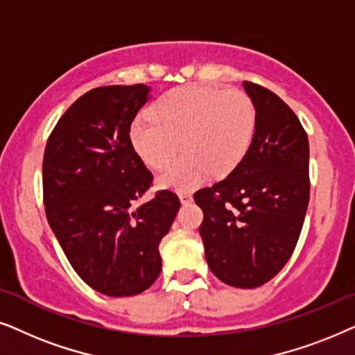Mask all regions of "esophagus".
<instances>
[{
	"label": "esophagus",
	"instance_id": "1",
	"mask_svg": "<svg viewBox=\"0 0 355 355\" xmlns=\"http://www.w3.org/2000/svg\"><path fill=\"white\" fill-rule=\"evenodd\" d=\"M178 198H180L182 205H188V202L193 201V196L190 193H178Z\"/></svg>",
	"mask_w": 355,
	"mask_h": 355
}]
</instances>
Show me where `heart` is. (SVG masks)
<instances>
[{"instance_id": "b5f03b06", "label": "heart", "mask_w": 355, "mask_h": 355, "mask_svg": "<svg viewBox=\"0 0 355 355\" xmlns=\"http://www.w3.org/2000/svg\"><path fill=\"white\" fill-rule=\"evenodd\" d=\"M138 116L130 141L139 159L162 170L180 148L185 154L165 168L159 182L165 188L191 190L207 175H225L237 167L254 133V105L237 89L183 86L170 91Z\"/></svg>"}]
</instances>
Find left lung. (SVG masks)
Listing matches in <instances>:
<instances>
[{
  "label": "left lung",
  "mask_w": 355,
  "mask_h": 355,
  "mask_svg": "<svg viewBox=\"0 0 355 355\" xmlns=\"http://www.w3.org/2000/svg\"><path fill=\"white\" fill-rule=\"evenodd\" d=\"M257 120L252 144L224 180L195 193L206 261L225 284L253 289L294 253L310 200L309 138L287 103L243 83Z\"/></svg>",
  "instance_id": "obj_1"
}]
</instances>
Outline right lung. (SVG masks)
<instances>
[{
  "label": "right lung",
  "instance_id": "add662e5",
  "mask_svg": "<svg viewBox=\"0 0 355 355\" xmlns=\"http://www.w3.org/2000/svg\"><path fill=\"white\" fill-rule=\"evenodd\" d=\"M149 91L144 84L92 89L64 112L45 148L49 224L79 277L110 297L154 284L159 243L180 209L168 190L136 206L154 177L135 153L130 128Z\"/></svg>",
  "mask_w": 355,
  "mask_h": 355
}]
</instances>
